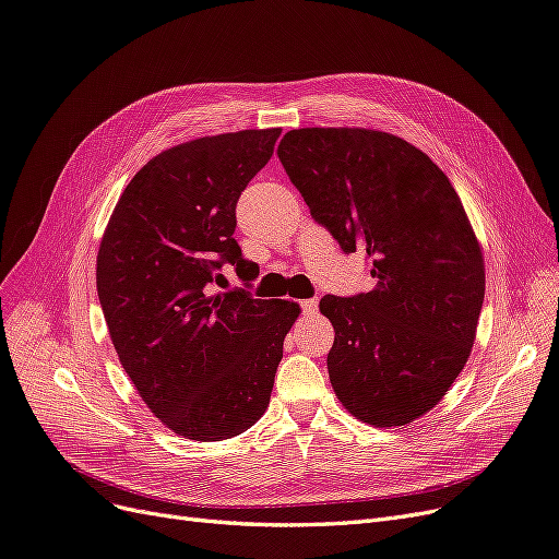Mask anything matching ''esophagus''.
Here are the masks:
<instances>
[{
  "label": "esophagus",
  "instance_id": "1",
  "mask_svg": "<svg viewBox=\"0 0 559 559\" xmlns=\"http://www.w3.org/2000/svg\"><path fill=\"white\" fill-rule=\"evenodd\" d=\"M300 310L306 314H314L317 312V298H306L300 300Z\"/></svg>",
  "mask_w": 559,
  "mask_h": 559
}]
</instances>
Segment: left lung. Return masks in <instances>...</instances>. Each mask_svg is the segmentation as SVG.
Here are the masks:
<instances>
[{"label":"left lung","instance_id":"8db88e82","mask_svg":"<svg viewBox=\"0 0 559 559\" xmlns=\"http://www.w3.org/2000/svg\"><path fill=\"white\" fill-rule=\"evenodd\" d=\"M277 156L345 253L364 251L376 289L324 296L329 378L361 421L403 427L445 396L476 341L483 251L462 200L425 151L366 128H300Z\"/></svg>","mask_w":559,"mask_h":559}]
</instances>
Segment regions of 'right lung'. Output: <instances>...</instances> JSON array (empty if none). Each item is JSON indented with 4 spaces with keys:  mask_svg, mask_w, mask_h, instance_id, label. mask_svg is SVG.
Wrapping results in <instances>:
<instances>
[{
    "mask_svg": "<svg viewBox=\"0 0 559 559\" xmlns=\"http://www.w3.org/2000/svg\"><path fill=\"white\" fill-rule=\"evenodd\" d=\"M280 132H226L163 151L130 179L99 242L97 296L118 359L151 413L191 441L257 425L300 312L240 286L214 294L226 263L247 286L259 275L233 238L235 205Z\"/></svg>",
    "mask_w": 559,
    "mask_h": 559,
    "instance_id": "obj_1",
    "label": "right lung"
}]
</instances>
